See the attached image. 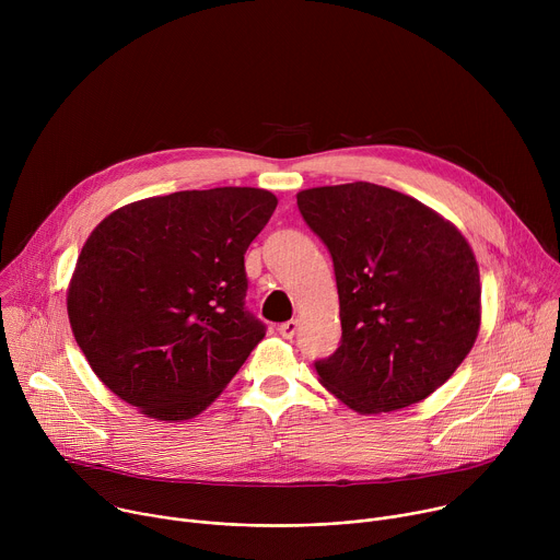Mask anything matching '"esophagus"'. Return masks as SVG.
<instances>
[{"label": "esophagus", "instance_id": "1", "mask_svg": "<svg viewBox=\"0 0 560 560\" xmlns=\"http://www.w3.org/2000/svg\"><path fill=\"white\" fill-rule=\"evenodd\" d=\"M296 328H299V324H296L294 318H292V322H285V324H281L277 330H279V335H281L283 339H292V337L296 335Z\"/></svg>", "mask_w": 560, "mask_h": 560}]
</instances>
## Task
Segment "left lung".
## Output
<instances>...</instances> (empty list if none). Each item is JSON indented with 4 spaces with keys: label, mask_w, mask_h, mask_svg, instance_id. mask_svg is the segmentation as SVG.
Segmentation results:
<instances>
[{
    "label": "left lung",
    "mask_w": 560,
    "mask_h": 560,
    "mask_svg": "<svg viewBox=\"0 0 560 560\" xmlns=\"http://www.w3.org/2000/svg\"><path fill=\"white\" fill-rule=\"evenodd\" d=\"M335 264L341 346L318 381L359 415L396 412L439 389L481 328L467 238L425 203L368 182L296 195Z\"/></svg>",
    "instance_id": "left-lung-1"
}]
</instances>
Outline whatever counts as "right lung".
Listing matches in <instances>:
<instances>
[{
  "label": "right lung",
  "instance_id": "right-lung-1",
  "mask_svg": "<svg viewBox=\"0 0 560 560\" xmlns=\"http://www.w3.org/2000/svg\"><path fill=\"white\" fill-rule=\"evenodd\" d=\"M277 208L261 188L184 190L110 212L86 238L68 318L100 381L156 421L203 412L266 326L244 255Z\"/></svg>",
  "mask_w": 560,
  "mask_h": 560
}]
</instances>
